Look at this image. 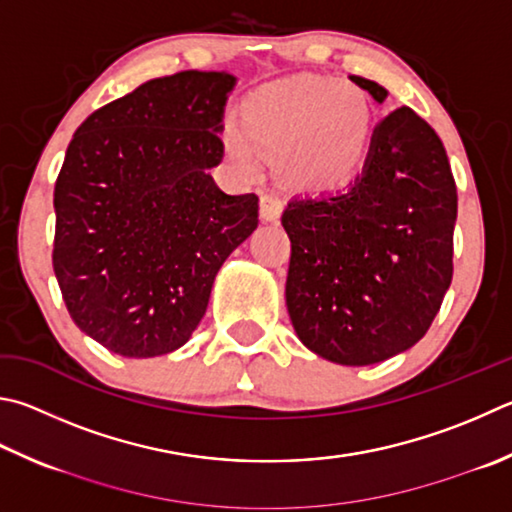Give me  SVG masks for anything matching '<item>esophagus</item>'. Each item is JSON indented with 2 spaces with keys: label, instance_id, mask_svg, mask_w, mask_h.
Instances as JSON below:
<instances>
[{
  "label": "esophagus",
  "instance_id": "obj_1",
  "mask_svg": "<svg viewBox=\"0 0 512 512\" xmlns=\"http://www.w3.org/2000/svg\"><path fill=\"white\" fill-rule=\"evenodd\" d=\"M282 208L284 203L280 197H275V194H262V199H259V215H262L264 221L280 219Z\"/></svg>",
  "mask_w": 512,
  "mask_h": 512
}]
</instances>
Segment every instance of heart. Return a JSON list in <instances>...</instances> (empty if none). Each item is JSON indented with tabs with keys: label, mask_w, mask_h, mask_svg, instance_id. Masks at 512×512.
I'll return each mask as SVG.
<instances>
[{
	"label": "heart",
	"mask_w": 512,
	"mask_h": 512,
	"mask_svg": "<svg viewBox=\"0 0 512 512\" xmlns=\"http://www.w3.org/2000/svg\"><path fill=\"white\" fill-rule=\"evenodd\" d=\"M374 123L369 96L351 82L295 76L273 82L244 102V126L226 123L224 145L241 172L255 174L262 152L282 156L288 181L329 190L356 170Z\"/></svg>",
	"instance_id": "obj_1"
}]
</instances>
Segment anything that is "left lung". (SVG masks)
I'll return each mask as SVG.
<instances>
[{
	"label": "left lung",
	"mask_w": 512,
	"mask_h": 512,
	"mask_svg": "<svg viewBox=\"0 0 512 512\" xmlns=\"http://www.w3.org/2000/svg\"><path fill=\"white\" fill-rule=\"evenodd\" d=\"M378 102L387 91L351 76ZM457 185L441 138L410 107L374 129L347 188L288 201L286 306L313 353L374 365L421 340L452 282Z\"/></svg>",
	"instance_id": "obj_1"
}]
</instances>
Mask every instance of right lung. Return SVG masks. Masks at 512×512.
Masks as SVG:
<instances>
[{
	"mask_svg": "<svg viewBox=\"0 0 512 512\" xmlns=\"http://www.w3.org/2000/svg\"><path fill=\"white\" fill-rule=\"evenodd\" d=\"M226 71L154 78L96 109L73 134L55 181L53 271L71 320L125 358L183 347L208 309L221 264L257 228L255 194L208 174Z\"/></svg>",
	"mask_w": 512,
	"mask_h": 512,
	"instance_id": "1",
	"label": "right lung"
}]
</instances>
